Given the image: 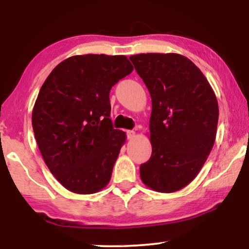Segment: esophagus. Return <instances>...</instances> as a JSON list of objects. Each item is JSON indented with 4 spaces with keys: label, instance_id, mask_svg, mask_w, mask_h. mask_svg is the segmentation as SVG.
Here are the masks:
<instances>
[{
    "label": "esophagus",
    "instance_id": "obj_1",
    "mask_svg": "<svg viewBox=\"0 0 249 249\" xmlns=\"http://www.w3.org/2000/svg\"><path fill=\"white\" fill-rule=\"evenodd\" d=\"M127 137H128V139H134L136 137V132L134 130H128Z\"/></svg>",
    "mask_w": 249,
    "mask_h": 249
}]
</instances>
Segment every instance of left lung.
Instances as JSON below:
<instances>
[{
    "label": "left lung",
    "mask_w": 249,
    "mask_h": 249,
    "mask_svg": "<svg viewBox=\"0 0 249 249\" xmlns=\"http://www.w3.org/2000/svg\"><path fill=\"white\" fill-rule=\"evenodd\" d=\"M152 98V156L141 179L159 193H175L198 175L216 137L219 105L206 77L177 53L131 55Z\"/></svg>",
    "instance_id": "left-lung-1"
}]
</instances>
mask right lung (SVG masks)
Here are the masks:
<instances>
[{"label": "right lung", "instance_id": "1", "mask_svg": "<svg viewBox=\"0 0 249 249\" xmlns=\"http://www.w3.org/2000/svg\"><path fill=\"white\" fill-rule=\"evenodd\" d=\"M134 67L124 55L85 54L52 70L33 108L34 134L44 162L70 192L88 195L110 181L124 131L110 119V90Z\"/></svg>", "mask_w": 249, "mask_h": 249}]
</instances>
